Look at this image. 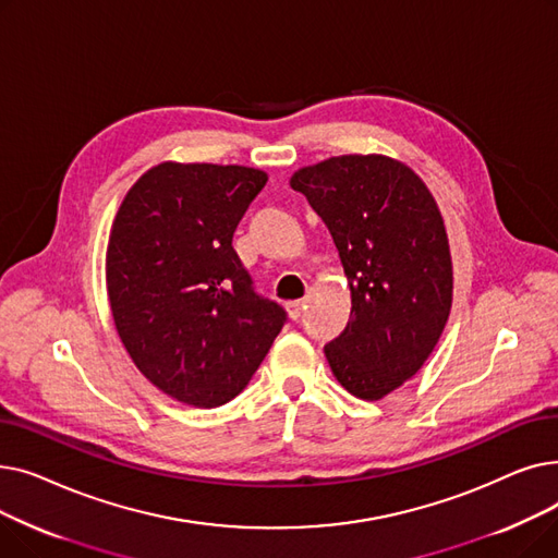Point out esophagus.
Wrapping results in <instances>:
<instances>
[{
    "label": "esophagus",
    "mask_w": 558,
    "mask_h": 558,
    "mask_svg": "<svg viewBox=\"0 0 558 558\" xmlns=\"http://www.w3.org/2000/svg\"><path fill=\"white\" fill-rule=\"evenodd\" d=\"M303 310H305V301H291L289 303V314L294 320H299L303 316Z\"/></svg>",
    "instance_id": "34e87169"
}]
</instances>
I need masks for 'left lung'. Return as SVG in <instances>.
I'll return each mask as SVG.
<instances>
[{
  "label": "left lung",
  "instance_id": "8db88e82",
  "mask_svg": "<svg viewBox=\"0 0 558 558\" xmlns=\"http://www.w3.org/2000/svg\"><path fill=\"white\" fill-rule=\"evenodd\" d=\"M337 244L353 312L326 343L339 385L379 400L416 375L452 305L446 226L418 175L385 156H339L294 173Z\"/></svg>",
  "mask_w": 558,
  "mask_h": 558
}]
</instances>
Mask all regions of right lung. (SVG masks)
Here are the masks:
<instances>
[{
	"label": "right lung",
	"instance_id": "obj_1",
	"mask_svg": "<svg viewBox=\"0 0 558 558\" xmlns=\"http://www.w3.org/2000/svg\"><path fill=\"white\" fill-rule=\"evenodd\" d=\"M267 173L162 162L114 217L106 282L117 332L142 375L192 407H219L248 385L287 312L262 296L232 234Z\"/></svg>",
	"mask_w": 558,
	"mask_h": 558
}]
</instances>
